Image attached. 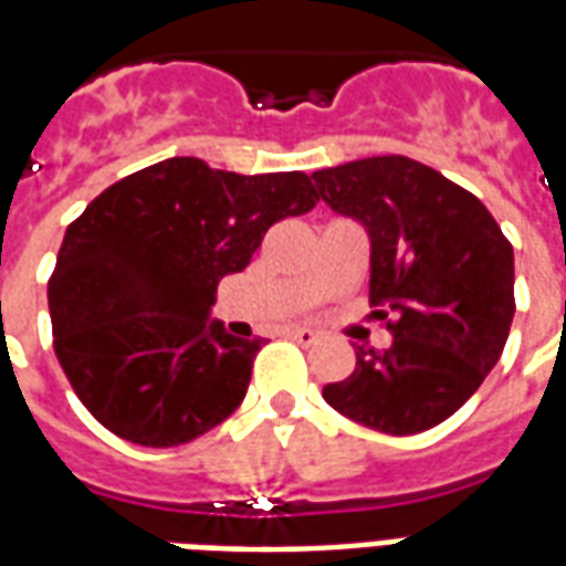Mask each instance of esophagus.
Returning <instances> with one entry per match:
<instances>
[{
	"mask_svg": "<svg viewBox=\"0 0 566 566\" xmlns=\"http://www.w3.org/2000/svg\"><path fill=\"white\" fill-rule=\"evenodd\" d=\"M286 334L292 337V340H295V344H301V346H313L316 340H319V334L311 332V328H289Z\"/></svg>",
	"mask_w": 566,
	"mask_h": 566,
	"instance_id": "obj_1",
	"label": "esophagus"
}]
</instances>
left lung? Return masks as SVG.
I'll use <instances>...</instances> for the list:
<instances>
[{"label": "left lung", "instance_id": "8db88e82", "mask_svg": "<svg viewBox=\"0 0 566 566\" xmlns=\"http://www.w3.org/2000/svg\"><path fill=\"white\" fill-rule=\"evenodd\" d=\"M316 196L365 222L370 304L395 334L358 346L356 370L328 382L337 413L382 434H419L464 407L497 365L515 313L513 243L464 187L407 156L313 171Z\"/></svg>", "mask_w": 566, "mask_h": 566}]
</instances>
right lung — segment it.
I'll return each mask as SVG.
<instances>
[{"label":"right lung","instance_id":"add662e5","mask_svg":"<svg viewBox=\"0 0 566 566\" xmlns=\"http://www.w3.org/2000/svg\"><path fill=\"white\" fill-rule=\"evenodd\" d=\"M319 201L304 171L234 175L175 156L123 177L65 229L48 280L53 349L90 413L138 447H180L238 410L262 337L208 323L226 274Z\"/></svg>","mask_w":566,"mask_h":566}]
</instances>
